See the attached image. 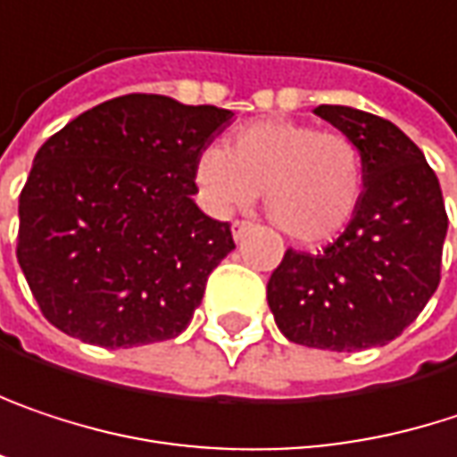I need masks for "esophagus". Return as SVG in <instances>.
<instances>
[{
    "label": "esophagus",
    "mask_w": 457,
    "mask_h": 457,
    "mask_svg": "<svg viewBox=\"0 0 457 457\" xmlns=\"http://www.w3.org/2000/svg\"><path fill=\"white\" fill-rule=\"evenodd\" d=\"M250 231H253V223H250V220H234V223H231V234H234L237 242H242Z\"/></svg>",
    "instance_id": "1"
}]
</instances>
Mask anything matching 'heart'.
Here are the masks:
<instances>
[{
	"instance_id": "obj_1",
	"label": "heart",
	"mask_w": 457,
	"mask_h": 457,
	"mask_svg": "<svg viewBox=\"0 0 457 457\" xmlns=\"http://www.w3.org/2000/svg\"><path fill=\"white\" fill-rule=\"evenodd\" d=\"M197 184L220 210H242L262 192L276 228L300 245H320L347 228L366 189V157L355 139L297 120H255L223 149H204Z\"/></svg>"
}]
</instances>
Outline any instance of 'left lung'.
I'll use <instances>...</instances> for the list:
<instances>
[{"instance_id": "obj_1", "label": "left lung", "mask_w": 457, "mask_h": 457, "mask_svg": "<svg viewBox=\"0 0 457 457\" xmlns=\"http://www.w3.org/2000/svg\"><path fill=\"white\" fill-rule=\"evenodd\" d=\"M313 112L363 149L366 189L323 253H284L268 278V305L295 345L331 353L381 347L419 318L439 287L442 189L424 152L395 123L342 104Z\"/></svg>"}]
</instances>
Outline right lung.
<instances>
[{"mask_svg": "<svg viewBox=\"0 0 457 457\" xmlns=\"http://www.w3.org/2000/svg\"><path fill=\"white\" fill-rule=\"evenodd\" d=\"M231 110L126 94L41 144L21 192L18 262L44 318L88 345L179 337L231 226L195 204L197 162Z\"/></svg>", "mask_w": 457, "mask_h": 457, "instance_id": "1", "label": "right lung"}]
</instances>
